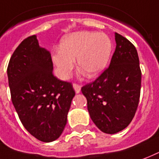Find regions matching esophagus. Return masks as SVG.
Segmentation results:
<instances>
[{"instance_id":"34e87169","label":"esophagus","mask_w":159,"mask_h":159,"mask_svg":"<svg viewBox=\"0 0 159 159\" xmlns=\"http://www.w3.org/2000/svg\"><path fill=\"white\" fill-rule=\"evenodd\" d=\"M73 87H74V89H75V92H76V93H80V92L81 86L80 85V84H74Z\"/></svg>"}]
</instances>
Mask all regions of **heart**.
<instances>
[{
  "mask_svg": "<svg viewBox=\"0 0 159 159\" xmlns=\"http://www.w3.org/2000/svg\"><path fill=\"white\" fill-rule=\"evenodd\" d=\"M113 45L104 34L81 31L69 34L62 38L59 50L52 54V61L57 75L67 80L75 68H78L90 78H95L105 70L112 54Z\"/></svg>",
  "mask_w": 159,
  "mask_h": 159,
  "instance_id": "1",
  "label": "heart"
}]
</instances>
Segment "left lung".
<instances>
[{"label":"left lung","mask_w":159,"mask_h":159,"mask_svg":"<svg viewBox=\"0 0 159 159\" xmlns=\"http://www.w3.org/2000/svg\"><path fill=\"white\" fill-rule=\"evenodd\" d=\"M116 48L108 68L81 91L87 99L91 119L107 134L126 128L137 109L141 71L137 51L129 40L115 33Z\"/></svg>","instance_id":"1"}]
</instances>
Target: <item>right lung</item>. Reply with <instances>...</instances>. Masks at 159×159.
Masks as SVG:
<instances>
[{
	"mask_svg": "<svg viewBox=\"0 0 159 159\" xmlns=\"http://www.w3.org/2000/svg\"><path fill=\"white\" fill-rule=\"evenodd\" d=\"M49 51L36 35L26 38L11 55L7 67L12 104L24 128L43 142L62 135L75 91L71 83L56 78Z\"/></svg>",
	"mask_w": 159,
	"mask_h": 159,
	"instance_id": "obj_1",
	"label": "right lung"
}]
</instances>
